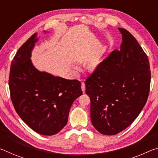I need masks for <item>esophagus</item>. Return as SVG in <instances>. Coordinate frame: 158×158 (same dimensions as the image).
Masks as SVG:
<instances>
[{
  "instance_id": "1",
  "label": "esophagus",
  "mask_w": 158,
  "mask_h": 158,
  "mask_svg": "<svg viewBox=\"0 0 158 158\" xmlns=\"http://www.w3.org/2000/svg\"><path fill=\"white\" fill-rule=\"evenodd\" d=\"M81 90H82L83 93H85V85L84 83H81Z\"/></svg>"
}]
</instances>
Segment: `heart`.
I'll list each match as a JSON object with an SVG mask.
<instances>
[{"instance_id":"heart-1","label":"heart","mask_w":158,"mask_h":158,"mask_svg":"<svg viewBox=\"0 0 158 158\" xmlns=\"http://www.w3.org/2000/svg\"><path fill=\"white\" fill-rule=\"evenodd\" d=\"M100 58L99 56H95V57H93L92 58H90V59L88 61L87 64H86V66H87V68L89 69H95V68H97L98 65H100ZM75 69H77V68L75 67L74 68Z\"/></svg>"}]
</instances>
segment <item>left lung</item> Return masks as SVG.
I'll list each match as a JSON object with an SVG mask.
<instances>
[{"label": "left lung", "mask_w": 158, "mask_h": 158, "mask_svg": "<svg viewBox=\"0 0 158 158\" xmlns=\"http://www.w3.org/2000/svg\"><path fill=\"white\" fill-rule=\"evenodd\" d=\"M118 30L120 50L113 51L85 82L92 124L105 135L132 123L146 105L151 84L148 56L129 31Z\"/></svg>", "instance_id": "obj_1"}]
</instances>
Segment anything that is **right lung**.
<instances>
[{
  "label": "right lung",
  "mask_w": 158,
  "mask_h": 158,
  "mask_svg": "<svg viewBox=\"0 0 158 158\" xmlns=\"http://www.w3.org/2000/svg\"><path fill=\"white\" fill-rule=\"evenodd\" d=\"M37 40L34 33L13 58L9 77L10 96L25 123L40 135L51 136L65 126L72 105L83 93L77 80L53 76L35 68L31 57Z\"/></svg>",
  "instance_id": "add662e5"
}]
</instances>
